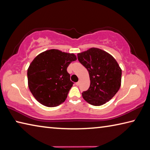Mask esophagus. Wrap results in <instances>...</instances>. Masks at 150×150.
<instances>
[{
  "label": "esophagus",
  "instance_id": "1",
  "mask_svg": "<svg viewBox=\"0 0 150 150\" xmlns=\"http://www.w3.org/2000/svg\"><path fill=\"white\" fill-rule=\"evenodd\" d=\"M76 86H79V85H80V81H78V82H76Z\"/></svg>",
  "mask_w": 150,
  "mask_h": 150
}]
</instances>
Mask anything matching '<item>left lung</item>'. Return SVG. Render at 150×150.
<instances>
[{
	"instance_id": "left-lung-1",
	"label": "left lung",
	"mask_w": 150,
	"mask_h": 150,
	"mask_svg": "<svg viewBox=\"0 0 150 150\" xmlns=\"http://www.w3.org/2000/svg\"><path fill=\"white\" fill-rule=\"evenodd\" d=\"M78 59L86 68L90 78L89 89L82 93L83 99L93 106H101L112 99L121 81V69L115 59L95 47L78 53Z\"/></svg>"
}]
</instances>
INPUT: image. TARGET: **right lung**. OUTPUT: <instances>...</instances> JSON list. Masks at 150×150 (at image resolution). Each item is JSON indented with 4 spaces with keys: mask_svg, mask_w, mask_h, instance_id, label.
I'll list each match as a JSON object with an SVG mask.
<instances>
[{
    "mask_svg": "<svg viewBox=\"0 0 150 150\" xmlns=\"http://www.w3.org/2000/svg\"><path fill=\"white\" fill-rule=\"evenodd\" d=\"M76 60L74 54L58 50L46 51L34 59L27 70L28 84L39 103L55 107L66 100L74 83L67 69Z\"/></svg>",
    "mask_w": 150,
    "mask_h": 150,
    "instance_id": "obj_1",
    "label": "right lung"
}]
</instances>
